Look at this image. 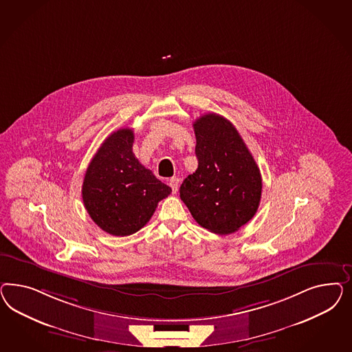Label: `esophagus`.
<instances>
[{
  "label": "esophagus",
  "instance_id": "obj_1",
  "mask_svg": "<svg viewBox=\"0 0 352 352\" xmlns=\"http://www.w3.org/2000/svg\"><path fill=\"white\" fill-rule=\"evenodd\" d=\"M169 186L171 187V191L173 193H177L178 188H179V179L177 177H173L169 181Z\"/></svg>",
  "mask_w": 352,
  "mask_h": 352
}]
</instances>
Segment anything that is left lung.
Here are the masks:
<instances>
[{"instance_id": "1", "label": "left lung", "mask_w": 352, "mask_h": 352, "mask_svg": "<svg viewBox=\"0 0 352 352\" xmlns=\"http://www.w3.org/2000/svg\"><path fill=\"white\" fill-rule=\"evenodd\" d=\"M193 129L199 166L182 183V201L204 228L214 234H232L258 210L261 171L227 118L206 113L193 122Z\"/></svg>"}]
</instances>
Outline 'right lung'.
Wrapping results in <instances>:
<instances>
[{
    "instance_id": "add662e5",
    "label": "right lung",
    "mask_w": 352,
    "mask_h": 352,
    "mask_svg": "<svg viewBox=\"0 0 352 352\" xmlns=\"http://www.w3.org/2000/svg\"><path fill=\"white\" fill-rule=\"evenodd\" d=\"M134 133L113 131L86 169L82 201L107 234L129 236L144 227L171 188L146 169L133 153Z\"/></svg>"
}]
</instances>
